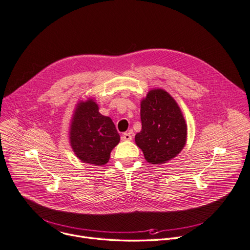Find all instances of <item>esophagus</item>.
Returning <instances> with one entry per match:
<instances>
[{"mask_svg": "<svg viewBox=\"0 0 250 250\" xmlns=\"http://www.w3.org/2000/svg\"><path fill=\"white\" fill-rule=\"evenodd\" d=\"M122 139H123L124 141H130V140L132 139V136H131V134H130L129 132H125V133L123 134Z\"/></svg>", "mask_w": 250, "mask_h": 250, "instance_id": "esophagus-1", "label": "esophagus"}]
</instances>
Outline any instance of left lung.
I'll return each mask as SVG.
<instances>
[{
  "instance_id": "1",
  "label": "left lung",
  "mask_w": 250,
  "mask_h": 250,
  "mask_svg": "<svg viewBox=\"0 0 250 250\" xmlns=\"http://www.w3.org/2000/svg\"><path fill=\"white\" fill-rule=\"evenodd\" d=\"M142 129L136 145L148 163L164 164L176 157L186 143L187 125L175 100L163 89L151 90L141 102Z\"/></svg>"
}]
</instances>
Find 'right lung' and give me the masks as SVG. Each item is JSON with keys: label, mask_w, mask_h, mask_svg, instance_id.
Returning a JSON list of instances; mask_svg holds the SVG:
<instances>
[{"label": "right lung", "mask_w": 250, "mask_h": 250, "mask_svg": "<svg viewBox=\"0 0 250 250\" xmlns=\"http://www.w3.org/2000/svg\"><path fill=\"white\" fill-rule=\"evenodd\" d=\"M70 142L76 156L83 163L103 166L110 153L120 142V135L109 117L98 112L92 100L78 104L75 111Z\"/></svg>", "instance_id": "add662e5"}]
</instances>
